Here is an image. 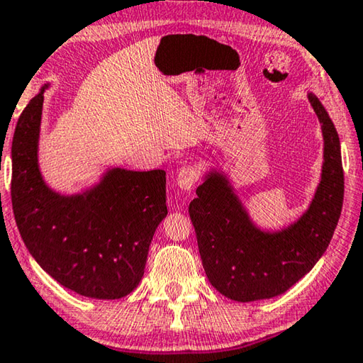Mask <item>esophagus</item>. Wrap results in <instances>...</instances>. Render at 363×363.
<instances>
[{
  "mask_svg": "<svg viewBox=\"0 0 363 363\" xmlns=\"http://www.w3.org/2000/svg\"><path fill=\"white\" fill-rule=\"evenodd\" d=\"M200 177V171L194 163L184 164L179 169V174H177V186H179L182 191H192L197 184Z\"/></svg>",
  "mask_w": 363,
  "mask_h": 363,
  "instance_id": "34e87169",
  "label": "esophagus"
}]
</instances>
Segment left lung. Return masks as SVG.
Listing matches in <instances>:
<instances>
[{"label": "left lung", "mask_w": 363, "mask_h": 363, "mask_svg": "<svg viewBox=\"0 0 363 363\" xmlns=\"http://www.w3.org/2000/svg\"><path fill=\"white\" fill-rule=\"evenodd\" d=\"M308 100L323 129L325 164L313 202L294 226L278 234L258 231L220 174H211L189 205L208 281L233 301L284 294L325 254L341 216L344 171L339 137L320 100L313 94Z\"/></svg>", "instance_id": "8db88e82"}]
</instances>
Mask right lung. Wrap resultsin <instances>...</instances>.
I'll use <instances>...</instances> for the list:
<instances>
[{"label":"right lung","mask_w":363,"mask_h":363,"mask_svg":"<svg viewBox=\"0 0 363 363\" xmlns=\"http://www.w3.org/2000/svg\"><path fill=\"white\" fill-rule=\"evenodd\" d=\"M43 90L28 101L13 137L11 202L28 252L51 278L80 296L121 298L140 283L166 208V172L113 169L85 195L61 197L37 164Z\"/></svg>","instance_id":"right-lung-1"}]
</instances>
